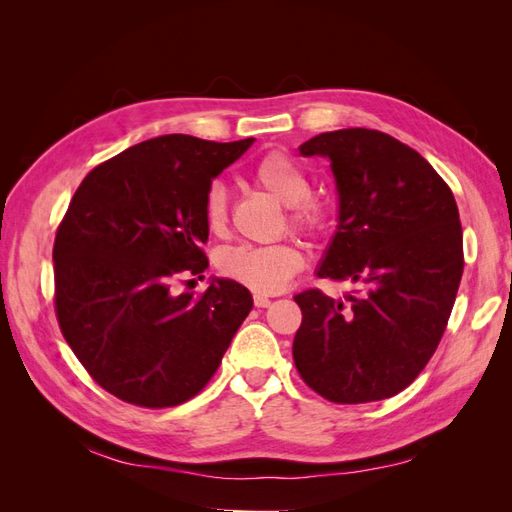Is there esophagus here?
<instances>
[{
    "mask_svg": "<svg viewBox=\"0 0 512 512\" xmlns=\"http://www.w3.org/2000/svg\"><path fill=\"white\" fill-rule=\"evenodd\" d=\"M269 303H271V299L265 297V294H254V305L256 307H269Z\"/></svg>",
    "mask_w": 512,
    "mask_h": 512,
    "instance_id": "esophagus-1",
    "label": "esophagus"
}]
</instances>
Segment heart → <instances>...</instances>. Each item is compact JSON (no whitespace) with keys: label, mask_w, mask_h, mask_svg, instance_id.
I'll return each mask as SVG.
<instances>
[{"label":"heart","mask_w":512,"mask_h":512,"mask_svg":"<svg viewBox=\"0 0 512 512\" xmlns=\"http://www.w3.org/2000/svg\"><path fill=\"white\" fill-rule=\"evenodd\" d=\"M252 179L258 188L271 194L277 203L288 207L290 230L305 239H320L331 228V209L322 200L309 196L312 183L299 162L284 151H269L254 168ZM203 218L215 235L228 222V196L222 183H211L203 198ZM303 265V256L290 243L273 245H235L220 252L218 269L228 280L258 294L284 290Z\"/></svg>","instance_id":"heart-1"}]
</instances>
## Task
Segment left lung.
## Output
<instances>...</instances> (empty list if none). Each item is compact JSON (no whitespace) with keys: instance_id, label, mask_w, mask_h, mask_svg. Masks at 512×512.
Returning a JSON list of instances; mask_svg holds the SVG:
<instances>
[{"instance_id":"left-lung-1","label":"left lung","mask_w":512,"mask_h":512,"mask_svg":"<svg viewBox=\"0 0 512 512\" xmlns=\"http://www.w3.org/2000/svg\"><path fill=\"white\" fill-rule=\"evenodd\" d=\"M299 151L331 160L339 194L316 275L361 290L344 301L318 288L294 297V365L333 404L393 397L425 369L453 312L463 273L455 196L421 153L378 130L324 132Z\"/></svg>"}]
</instances>
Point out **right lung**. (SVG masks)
I'll list each match as a JSON object with an SVG mask.
<instances>
[{
	"label": "right lung",
	"instance_id": "add662e5",
	"mask_svg": "<svg viewBox=\"0 0 512 512\" xmlns=\"http://www.w3.org/2000/svg\"><path fill=\"white\" fill-rule=\"evenodd\" d=\"M254 138L164 134L98 164L74 192L55 245L59 329L104 391L141 408L192 399L218 371L252 294L232 280L175 294L209 260L203 198Z\"/></svg>",
	"mask_w": 512,
	"mask_h": 512
}]
</instances>
